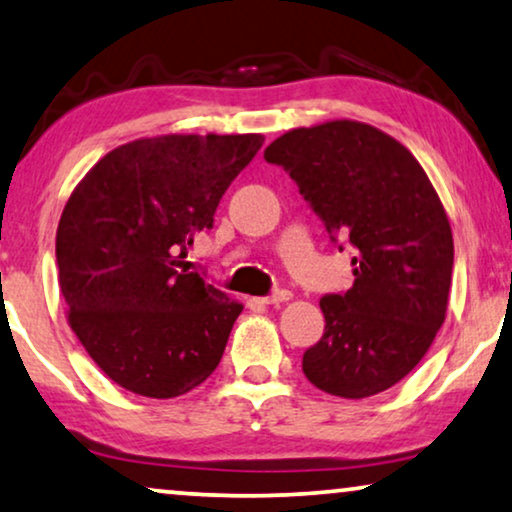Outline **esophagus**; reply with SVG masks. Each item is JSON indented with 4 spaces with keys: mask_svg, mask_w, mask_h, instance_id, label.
Here are the masks:
<instances>
[{
    "mask_svg": "<svg viewBox=\"0 0 512 512\" xmlns=\"http://www.w3.org/2000/svg\"><path fill=\"white\" fill-rule=\"evenodd\" d=\"M290 299H292V292L278 290V292H273L271 297H262L259 301H262V304H266V306H280V304H285V301H290Z\"/></svg>",
    "mask_w": 512,
    "mask_h": 512,
    "instance_id": "34e87169",
    "label": "esophagus"
}]
</instances>
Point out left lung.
Instances as JSON below:
<instances>
[{"label":"left lung","instance_id":"1","mask_svg":"<svg viewBox=\"0 0 512 512\" xmlns=\"http://www.w3.org/2000/svg\"><path fill=\"white\" fill-rule=\"evenodd\" d=\"M325 220L357 248L355 283L320 299L325 334L304 352L318 390L366 399L427 355L448 311L455 243L443 201L413 153L357 120L297 127L264 150Z\"/></svg>","mask_w":512,"mask_h":512}]
</instances>
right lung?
<instances>
[{
	"label": "right lung",
	"mask_w": 512,
	"mask_h": 512,
	"mask_svg": "<svg viewBox=\"0 0 512 512\" xmlns=\"http://www.w3.org/2000/svg\"><path fill=\"white\" fill-rule=\"evenodd\" d=\"M262 143V134L122 143L64 204L55 255L67 322L127 392L181 397L220 364L243 304L187 273L185 255Z\"/></svg>",
	"instance_id": "right-lung-1"
}]
</instances>
